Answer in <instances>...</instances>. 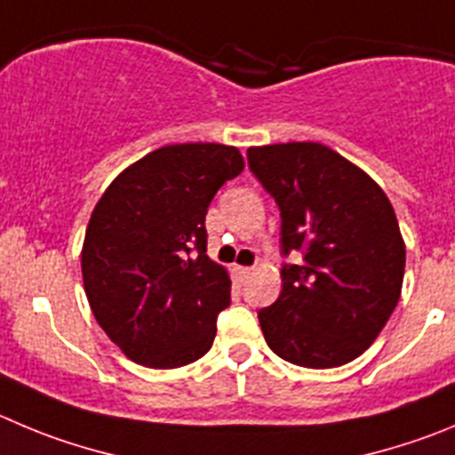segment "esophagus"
<instances>
[{
  "mask_svg": "<svg viewBox=\"0 0 455 455\" xmlns=\"http://www.w3.org/2000/svg\"><path fill=\"white\" fill-rule=\"evenodd\" d=\"M235 274L240 275L242 280L249 278V275H251V267H240V265H235Z\"/></svg>",
  "mask_w": 455,
  "mask_h": 455,
  "instance_id": "obj_1",
  "label": "esophagus"
}]
</instances>
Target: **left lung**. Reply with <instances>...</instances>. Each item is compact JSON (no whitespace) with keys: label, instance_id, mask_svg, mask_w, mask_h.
Listing matches in <instances>:
<instances>
[{"label":"left lung","instance_id":"obj_1","mask_svg":"<svg viewBox=\"0 0 455 455\" xmlns=\"http://www.w3.org/2000/svg\"><path fill=\"white\" fill-rule=\"evenodd\" d=\"M249 168L280 208L278 300L258 312L265 341L303 368H337L379 337L402 294L406 244L371 175L314 141L249 148Z\"/></svg>","mask_w":455,"mask_h":455}]
</instances>
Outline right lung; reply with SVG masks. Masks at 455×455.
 <instances>
[{
	"label": "right lung",
	"mask_w": 455,
	"mask_h": 455,
	"mask_svg": "<svg viewBox=\"0 0 455 455\" xmlns=\"http://www.w3.org/2000/svg\"><path fill=\"white\" fill-rule=\"evenodd\" d=\"M242 170L233 146H164L127 165L93 208L80 253L84 294L132 362L181 368L213 346L231 278L206 256L204 222Z\"/></svg>",
	"instance_id": "right-lung-1"
}]
</instances>
